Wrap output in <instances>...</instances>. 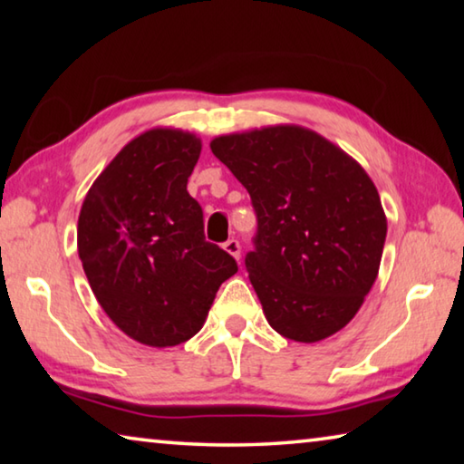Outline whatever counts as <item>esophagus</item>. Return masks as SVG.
Masks as SVG:
<instances>
[{"mask_svg": "<svg viewBox=\"0 0 464 464\" xmlns=\"http://www.w3.org/2000/svg\"><path fill=\"white\" fill-rule=\"evenodd\" d=\"M223 249H225L229 256H233L235 260H239V257H241V246H239L237 239H229V241H227L225 246H223Z\"/></svg>", "mask_w": 464, "mask_h": 464, "instance_id": "obj_1", "label": "esophagus"}]
</instances>
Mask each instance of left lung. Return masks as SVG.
Listing matches in <instances>:
<instances>
[{"label":"left lung","mask_w":464,"mask_h":464,"mask_svg":"<svg viewBox=\"0 0 464 464\" xmlns=\"http://www.w3.org/2000/svg\"><path fill=\"white\" fill-rule=\"evenodd\" d=\"M210 149L254 202L246 268L272 329L303 343L340 332L371 293L387 237L371 176L298 124L221 135Z\"/></svg>","instance_id":"8db88e82"}]
</instances>
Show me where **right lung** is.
Returning a JSON list of instances; mask_svg holds the SVG:
<instances>
[{"mask_svg":"<svg viewBox=\"0 0 464 464\" xmlns=\"http://www.w3.org/2000/svg\"><path fill=\"white\" fill-rule=\"evenodd\" d=\"M200 151L194 132H140L93 179L77 221V254L100 307L151 348L198 334L218 286L237 272L204 239L202 208L186 190Z\"/></svg>","mask_w":464,"mask_h":464,"instance_id":"obj_1","label":"right lung"}]
</instances>
